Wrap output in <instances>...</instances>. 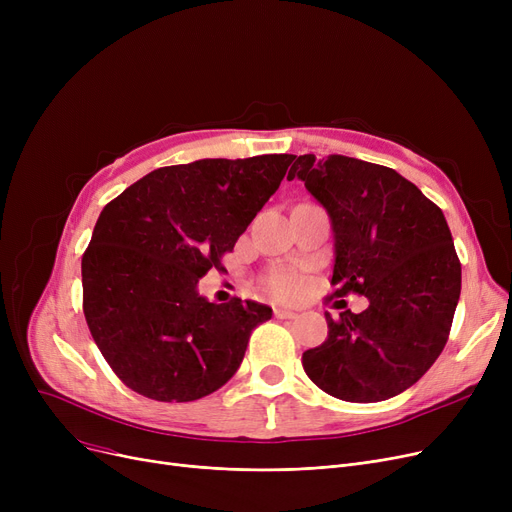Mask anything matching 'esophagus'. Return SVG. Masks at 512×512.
<instances>
[{
  "instance_id": "1",
  "label": "esophagus",
  "mask_w": 512,
  "mask_h": 512,
  "mask_svg": "<svg viewBox=\"0 0 512 512\" xmlns=\"http://www.w3.org/2000/svg\"><path fill=\"white\" fill-rule=\"evenodd\" d=\"M274 315H276L278 319H294V317H297V313L288 311V309H282V307H276V309H274Z\"/></svg>"
}]
</instances>
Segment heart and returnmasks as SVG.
<instances>
[{"label":"heart","mask_w":512,"mask_h":512,"mask_svg":"<svg viewBox=\"0 0 512 512\" xmlns=\"http://www.w3.org/2000/svg\"><path fill=\"white\" fill-rule=\"evenodd\" d=\"M265 284H267V290H270L280 301H294L305 288V280L299 274H292V272L272 274L265 280Z\"/></svg>","instance_id":"1"}]
</instances>
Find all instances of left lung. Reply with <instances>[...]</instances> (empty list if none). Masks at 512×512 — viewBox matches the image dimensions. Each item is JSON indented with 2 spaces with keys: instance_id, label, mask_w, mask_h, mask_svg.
Returning <instances> with one entry per match:
<instances>
[{
  "instance_id": "left-lung-1",
  "label": "left lung",
  "mask_w": 512,
  "mask_h": 512,
  "mask_svg": "<svg viewBox=\"0 0 512 512\" xmlns=\"http://www.w3.org/2000/svg\"><path fill=\"white\" fill-rule=\"evenodd\" d=\"M294 176L330 213V297L369 299L361 313H326L328 338L303 353L305 373L348 402L405 392L440 357L461 297V261L442 209L392 168L355 157L299 155Z\"/></svg>"
}]
</instances>
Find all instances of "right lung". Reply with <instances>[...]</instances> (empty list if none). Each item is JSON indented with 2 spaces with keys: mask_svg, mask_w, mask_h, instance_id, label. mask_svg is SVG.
<instances>
[{
  "mask_svg": "<svg viewBox=\"0 0 512 512\" xmlns=\"http://www.w3.org/2000/svg\"><path fill=\"white\" fill-rule=\"evenodd\" d=\"M294 155L199 159L159 168L107 203L83 255V311L107 365L130 390L188 402L222 388L251 332L272 319L257 301L209 303L197 282L222 272Z\"/></svg>",
  "mask_w": 512,
  "mask_h": 512,
  "instance_id": "right-lung-1",
  "label": "right lung"
}]
</instances>
